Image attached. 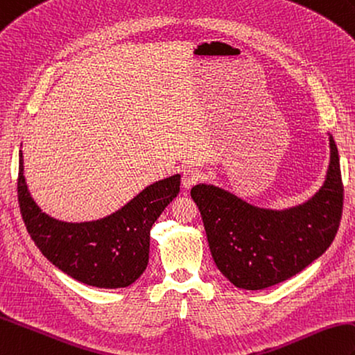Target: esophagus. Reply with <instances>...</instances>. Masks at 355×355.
<instances>
[{
	"instance_id": "1",
	"label": "esophagus",
	"mask_w": 355,
	"mask_h": 355,
	"mask_svg": "<svg viewBox=\"0 0 355 355\" xmlns=\"http://www.w3.org/2000/svg\"><path fill=\"white\" fill-rule=\"evenodd\" d=\"M198 180H200V174L196 171L184 169L183 175H181V184H183L184 189H191Z\"/></svg>"
}]
</instances>
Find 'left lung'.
<instances>
[{
    "label": "left lung",
    "mask_w": 355,
    "mask_h": 355,
    "mask_svg": "<svg viewBox=\"0 0 355 355\" xmlns=\"http://www.w3.org/2000/svg\"><path fill=\"white\" fill-rule=\"evenodd\" d=\"M191 195L218 269L239 289L261 291L300 274L333 243L343 209L339 153L329 135L322 187L286 210L257 207L205 183L192 187Z\"/></svg>",
    "instance_id": "1"
}]
</instances>
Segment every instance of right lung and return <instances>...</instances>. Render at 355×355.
Instances as JSON below:
<instances>
[{
    "instance_id": "right-lung-1",
    "label": "right lung",
    "mask_w": 355,
    "mask_h": 355,
    "mask_svg": "<svg viewBox=\"0 0 355 355\" xmlns=\"http://www.w3.org/2000/svg\"><path fill=\"white\" fill-rule=\"evenodd\" d=\"M180 178L155 181L105 218L64 222L46 215L31 198L19 151L18 201L33 242L55 268L87 286L119 289L146 269L151 227L178 195Z\"/></svg>"
}]
</instances>
